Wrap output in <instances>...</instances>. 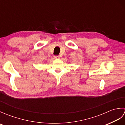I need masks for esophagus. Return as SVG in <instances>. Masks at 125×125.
I'll use <instances>...</instances> for the list:
<instances>
[{
	"label": "esophagus",
	"instance_id": "esophagus-1",
	"mask_svg": "<svg viewBox=\"0 0 125 125\" xmlns=\"http://www.w3.org/2000/svg\"><path fill=\"white\" fill-rule=\"evenodd\" d=\"M55 58H56V59H60V56H55Z\"/></svg>",
	"mask_w": 125,
	"mask_h": 125
}]
</instances>
